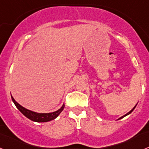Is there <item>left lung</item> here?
<instances>
[{"label":"left lung","mask_w":149,"mask_h":149,"mask_svg":"<svg viewBox=\"0 0 149 149\" xmlns=\"http://www.w3.org/2000/svg\"><path fill=\"white\" fill-rule=\"evenodd\" d=\"M136 106H135V107H134V108H133V109H132V110H131V111H129V112H128V113H126V114H125V115H124V116H122V117H120V118H119V119H122V118H123V117H125V116H127V115H129V114H130V113H131V112H132V111H133V110H134V109H135V107H136Z\"/></svg>","instance_id":"obj_1"}]
</instances>
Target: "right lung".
<instances>
[{"label": "right lung", "mask_w": 149, "mask_h": 149, "mask_svg": "<svg viewBox=\"0 0 149 149\" xmlns=\"http://www.w3.org/2000/svg\"><path fill=\"white\" fill-rule=\"evenodd\" d=\"M11 98L13 101V103L15 104V105L16 106L17 108L18 109V110H19L24 116H25L27 118H28L30 120L36 122H49V121L51 120H54V119H56V117L60 115V113L63 111L64 107H65V105L63 104V106H62L58 110L53 112V113H36V112L31 111V110L24 108V107H22V105H20L18 102L15 101V100L13 98V96H11Z\"/></svg>", "instance_id": "1"}]
</instances>
